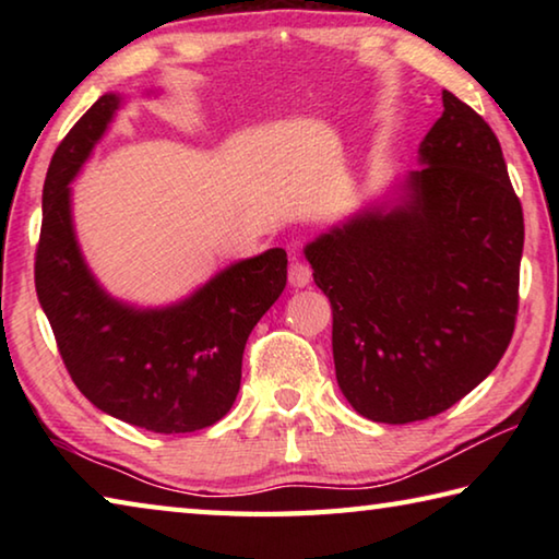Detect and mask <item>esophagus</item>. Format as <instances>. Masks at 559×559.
Instances as JSON below:
<instances>
[{
  "label": "esophagus",
  "mask_w": 559,
  "mask_h": 559,
  "mask_svg": "<svg viewBox=\"0 0 559 559\" xmlns=\"http://www.w3.org/2000/svg\"><path fill=\"white\" fill-rule=\"evenodd\" d=\"M288 281H290V286H296V288L308 286V283L313 281V269H310L306 261L293 259L290 269H288Z\"/></svg>",
  "instance_id": "obj_1"
}]
</instances>
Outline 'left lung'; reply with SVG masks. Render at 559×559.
Returning <instances> with one entry per match:
<instances>
[{"label": "left lung", "instance_id": "8db88e82", "mask_svg": "<svg viewBox=\"0 0 559 559\" xmlns=\"http://www.w3.org/2000/svg\"><path fill=\"white\" fill-rule=\"evenodd\" d=\"M392 202L306 246L333 306L335 377L357 414L409 424L496 370L515 330L523 206L488 122L443 91Z\"/></svg>", "mask_w": 559, "mask_h": 559}]
</instances>
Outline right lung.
Wrapping results in <instances>:
<instances>
[{"instance_id": "1", "label": "right lung", "mask_w": 559, "mask_h": 559, "mask_svg": "<svg viewBox=\"0 0 559 559\" xmlns=\"http://www.w3.org/2000/svg\"><path fill=\"white\" fill-rule=\"evenodd\" d=\"M120 96L106 93L83 112L51 157L36 246V296L66 370L100 412L155 433L212 427L241 386L246 340L286 288L288 259L269 249L216 273L165 308L110 298L75 241L71 182L91 157Z\"/></svg>"}]
</instances>
